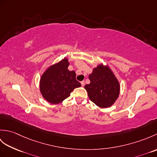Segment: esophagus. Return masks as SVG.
Listing matches in <instances>:
<instances>
[{
	"instance_id": "34e87169",
	"label": "esophagus",
	"mask_w": 157,
	"mask_h": 157,
	"mask_svg": "<svg viewBox=\"0 0 157 157\" xmlns=\"http://www.w3.org/2000/svg\"><path fill=\"white\" fill-rule=\"evenodd\" d=\"M81 84H82V86H84V85H85V82H84V81L81 82Z\"/></svg>"
}]
</instances>
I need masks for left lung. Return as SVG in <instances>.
<instances>
[{
    "label": "left lung",
    "mask_w": 157,
    "mask_h": 157,
    "mask_svg": "<svg viewBox=\"0 0 157 157\" xmlns=\"http://www.w3.org/2000/svg\"><path fill=\"white\" fill-rule=\"evenodd\" d=\"M90 83L84 88L89 98L99 107L107 108L115 102L119 94V84L108 67L98 65L89 75Z\"/></svg>",
    "instance_id": "left-lung-1"
}]
</instances>
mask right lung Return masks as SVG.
<instances>
[{"mask_svg":"<svg viewBox=\"0 0 157 157\" xmlns=\"http://www.w3.org/2000/svg\"><path fill=\"white\" fill-rule=\"evenodd\" d=\"M68 60L64 59L46 70L41 77L40 88L46 101L59 104L68 98L74 88L80 87L74 71H69Z\"/></svg>","mask_w":157,"mask_h":157,"instance_id":"1","label":"right lung"}]
</instances>
